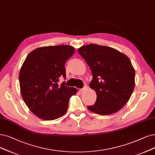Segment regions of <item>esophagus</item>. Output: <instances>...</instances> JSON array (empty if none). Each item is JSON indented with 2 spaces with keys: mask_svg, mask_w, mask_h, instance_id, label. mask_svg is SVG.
I'll list each match as a JSON object with an SVG mask.
<instances>
[{
  "mask_svg": "<svg viewBox=\"0 0 155 155\" xmlns=\"http://www.w3.org/2000/svg\"><path fill=\"white\" fill-rule=\"evenodd\" d=\"M86 89H87V86H86V85H85L83 88H81V89H80V91H83L86 90Z\"/></svg>",
  "mask_w": 155,
  "mask_h": 155,
  "instance_id": "1",
  "label": "esophagus"
}]
</instances>
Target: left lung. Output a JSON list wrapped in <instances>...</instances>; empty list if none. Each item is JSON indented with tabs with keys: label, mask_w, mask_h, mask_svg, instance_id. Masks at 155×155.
Here are the masks:
<instances>
[{
	"label": "left lung",
	"mask_w": 155,
	"mask_h": 155,
	"mask_svg": "<svg viewBox=\"0 0 155 155\" xmlns=\"http://www.w3.org/2000/svg\"><path fill=\"white\" fill-rule=\"evenodd\" d=\"M90 67V87L97 94L96 102L88 109L101 115L113 114L130 98L135 86V70L125 54L108 46L91 44L78 49Z\"/></svg>",
	"instance_id": "obj_1"
}]
</instances>
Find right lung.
Returning <instances> with one entry per match:
<instances>
[{
  "instance_id": "add662e5",
  "label": "right lung",
  "mask_w": 155,
  "mask_h": 155,
  "mask_svg": "<svg viewBox=\"0 0 155 155\" xmlns=\"http://www.w3.org/2000/svg\"><path fill=\"white\" fill-rule=\"evenodd\" d=\"M75 49L68 45L37 48L23 62L19 74L20 91L27 106L35 116L45 120H53L64 115L75 88L66 86L65 64Z\"/></svg>"
}]
</instances>
